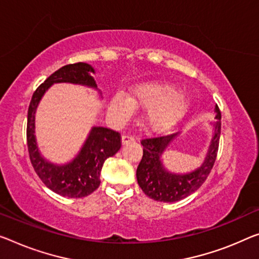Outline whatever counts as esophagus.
<instances>
[{
    "mask_svg": "<svg viewBox=\"0 0 259 259\" xmlns=\"http://www.w3.org/2000/svg\"><path fill=\"white\" fill-rule=\"evenodd\" d=\"M135 139L132 135H122L121 138V142L122 145H127V143H131V142H134Z\"/></svg>",
    "mask_w": 259,
    "mask_h": 259,
    "instance_id": "esophagus-1",
    "label": "esophagus"
}]
</instances>
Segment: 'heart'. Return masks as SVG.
I'll return each mask as SVG.
<instances>
[{
  "label": "heart",
  "mask_w": 259,
  "mask_h": 259,
  "mask_svg": "<svg viewBox=\"0 0 259 259\" xmlns=\"http://www.w3.org/2000/svg\"><path fill=\"white\" fill-rule=\"evenodd\" d=\"M134 107H146L143 124L147 130L163 133L184 117L189 101L171 83L155 81L134 87L130 97L122 94L114 95L109 110L116 120L124 121L132 116Z\"/></svg>",
  "instance_id": "b5f03b06"
}]
</instances>
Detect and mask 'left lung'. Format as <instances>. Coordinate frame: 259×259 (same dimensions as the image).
<instances>
[{
	"instance_id": "1",
	"label": "left lung",
	"mask_w": 259,
	"mask_h": 259,
	"mask_svg": "<svg viewBox=\"0 0 259 259\" xmlns=\"http://www.w3.org/2000/svg\"><path fill=\"white\" fill-rule=\"evenodd\" d=\"M215 124L214 135L204 163L200 168L185 175L171 174L162 164L161 155L178 133L171 135L146 138L141 140L143 155L137 169V180L141 190L149 198L157 201L174 202L184 199L204 184L217 160L219 141L221 134V112L219 106L214 107Z\"/></svg>"
}]
</instances>
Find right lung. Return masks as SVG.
Here are the masks:
<instances>
[{
  "label": "right lung",
  "mask_w": 259,
  "mask_h": 259,
  "mask_svg": "<svg viewBox=\"0 0 259 259\" xmlns=\"http://www.w3.org/2000/svg\"><path fill=\"white\" fill-rule=\"evenodd\" d=\"M88 63L77 62L61 67L45 79L34 91L27 111L26 141L30 160L41 182L53 192L68 198L89 196L101 184V170L107 157L113 156L121 147V137L116 131L105 127H93L81 152L70 163L55 165L47 162L39 153L34 137V114L42 95L54 83H75L97 88Z\"/></svg>",
  "instance_id": "obj_1"
}]
</instances>
